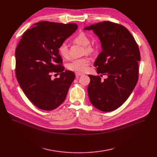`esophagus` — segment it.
<instances>
[{
  "label": "esophagus",
  "instance_id": "34e87169",
  "mask_svg": "<svg viewBox=\"0 0 157 157\" xmlns=\"http://www.w3.org/2000/svg\"><path fill=\"white\" fill-rule=\"evenodd\" d=\"M82 75V74L80 73H78V72H76V73H75V75H76L77 77H78L79 76H81Z\"/></svg>",
  "mask_w": 157,
  "mask_h": 157
}]
</instances>
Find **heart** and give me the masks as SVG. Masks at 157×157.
I'll return each instance as SVG.
<instances>
[{
    "label": "heart",
    "instance_id": "heart-1",
    "mask_svg": "<svg viewBox=\"0 0 157 157\" xmlns=\"http://www.w3.org/2000/svg\"><path fill=\"white\" fill-rule=\"evenodd\" d=\"M74 41L84 47V52H86V54H90L93 51V47L89 45L90 41H89V38L84 33H80L75 37ZM58 52L63 57H68V49L65 43H63L59 45ZM89 63H90V60L87 57L74 59L68 64V68L71 71L78 73L85 72L87 70Z\"/></svg>",
    "mask_w": 157,
    "mask_h": 157
}]
</instances>
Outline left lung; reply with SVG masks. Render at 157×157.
Here are the masks:
<instances>
[{
	"instance_id": "8db88e82",
	"label": "left lung",
	"mask_w": 157,
	"mask_h": 157,
	"mask_svg": "<svg viewBox=\"0 0 157 157\" xmlns=\"http://www.w3.org/2000/svg\"><path fill=\"white\" fill-rule=\"evenodd\" d=\"M84 29L92 30L100 39L102 50L94 65L101 77L107 76L103 80L89 75V100L100 110H114L128 99L137 84L140 60L138 45L127 29L113 22H99Z\"/></svg>"
}]
</instances>
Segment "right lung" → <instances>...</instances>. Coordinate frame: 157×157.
Wrapping results in <instances>:
<instances>
[{
	"label": "right lung",
	"instance_id": "add662e5",
	"mask_svg": "<svg viewBox=\"0 0 157 157\" xmlns=\"http://www.w3.org/2000/svg\"><path fill=\"white\" fill-rule=\"evenodd\" d=\"M77 28L76 24L38 22L23 34L16 48L17 80L28 99L40 109L52 110L60 105L75 77L73 71H64L58 48ZM53 72L60 77L52 80Z\"/></svg>",
	"mask_w": 157,
	"mask_h": 157
}]
</instances>
